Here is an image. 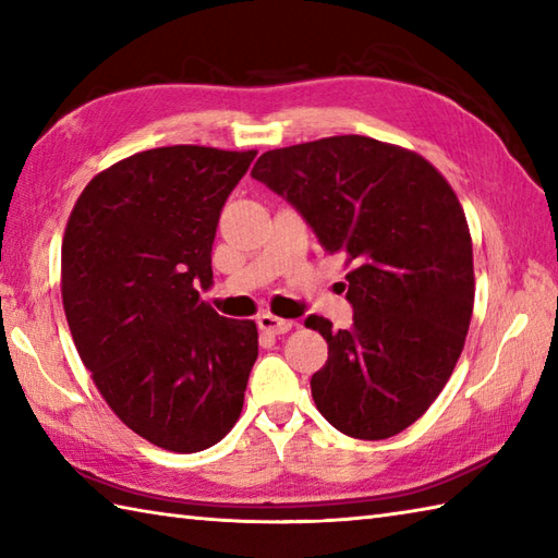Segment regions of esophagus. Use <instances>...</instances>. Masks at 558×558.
I'll return each instance as SVG.
<instances>
[{
	"label": "esophagus",
	"instance_id": "esophagus-1",
	"mask_svg": "<svg viewBox=\"0 0 558 558\" xmlns=\"http://www.w3.org/2000/svg\"><path fill=\"white\" fill-rule=\"evenodd\" d=\"M258 328L268 336H282L292 328V322H288V318H278L272 314H264V316H258Z\"/></svg>",
	"mask_w": 558,
	"mask_h": 558
}]
</instances>
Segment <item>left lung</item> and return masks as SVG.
Listing matches in <instances>:
<instances>
[{
    "label": "left lung",
    "instance_id": "obj_1",
    "mask_svg": "<svg viewBox=\"0 0 558 558\" xmlns=\"http://www.w3.org/2000/svg\"><path fill=\"white\" fill-rule=\"evenodd\" d=\"M252 177L350 266L348 330L310 316L328 342L312 376L318 412L364 441L396 436L429 410L456 369L475 304L472 240L432 162L369 136H330L260 156Z\"/></svg>",
    "mask_w": 558,
    "mask_h": 558
}]
</instances>
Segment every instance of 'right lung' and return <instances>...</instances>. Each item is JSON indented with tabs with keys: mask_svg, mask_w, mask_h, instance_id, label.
<instances>
[{
	"mask_svg": "<svg viewBox=\"0 0 558 558\" xmlns=\"http://www.w3.org/2000/svg\"><path fill=\"white\" fill-rule=\"evenodd\" d=\"M256 150L150 148L93 177L62 242V302L102 398L153 446L196 453L240 420L254 322L201 300L220 210Z\"/></svg>",
	"mask_w": 558,
	"mask_h": 558,
	"instance_id": "add662e5",
	"label": "right lung"
}]
</instances>
